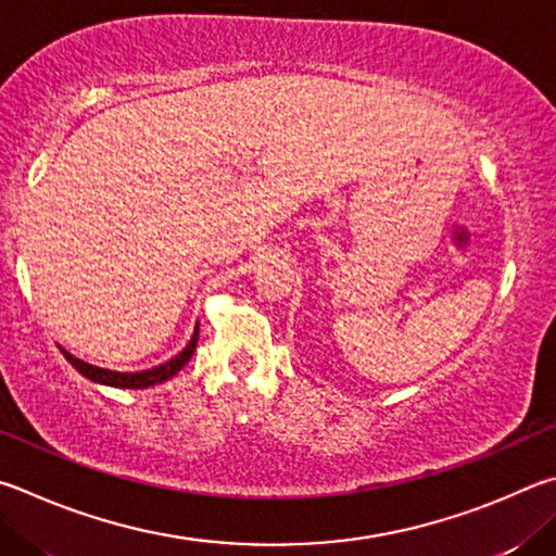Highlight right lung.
Wrapping results in <instances>:
<instances>
[{
    "mask_svg": "<svg viewBox=\"0 0 556 556\" xmlns=\"http://www.w3.org/2000/svg\"><path fill=\"white\" fill-rule=\"evenodd\" d=\"M198 337H200V325L194 327V332H192V337H190L188 346H185L178 356H173L170 362H165V364H161V366H153V368H146V371H129V374L110 371V368L92 366V364L83 362V358L73 356L71 352H65V349H61V352H63V356L67 358V362L73 364L75 371L83 374L85 378H90L92 383L112 386V388H131V391H139V388L159 386V383L168 381V378H173L175 374H178L180 368L192 358L194 346H198Z\"/></svg>",
    "mask_w": 556,
    "mask_h": 556,
    "instance_id": "obj_1",
    "label": "right lung"
}]
</instances>
